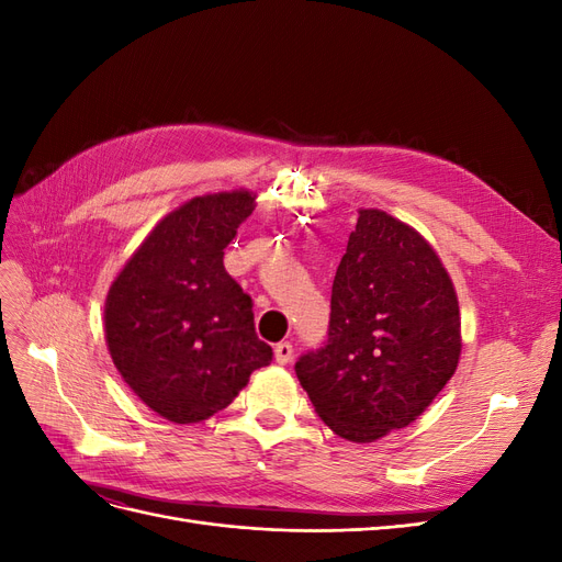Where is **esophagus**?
<instances>
[{
  "mask_svg": "<svg viewBox=\"0 0 562 562\" xmlns=\"http://www.w3.org/2000/svg\"><path fill=\"white\" fill-rule=\"evenodd\" d=\"M274 359H277V363H281V366L291 363V359H293V345H291V342H279V345L274 347Z\"/></svg>",
  "mask_w": 562,
  "mask_h": 562,
  "instance_id": "esophagus-1",
  "label": "esophagus"
}]
</instances>
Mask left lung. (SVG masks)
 Wrapping results in <instances>:
<instances>
[{"label":"left lung","mask_w":562,"mask_h":562,"mask_svg":"<svg viewBox=\"0 0 562 562\" xmlns=\"http://www.w3.org/2000/svg\"><path fill=\"white\" fill-rule=\"evenodd\" d=\"M459 351V304L434 248L384 211H359L328 339L295 363L318 417L353 443L403 429L454 375Z\"/></svg>","instance_id":"left-lung-1"}]
</instances>
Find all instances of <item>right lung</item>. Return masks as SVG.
Segmentation results:
<instances>
[{
	"label": "right lung",
	"instance_id": "1",
	"mask_svg": "<svg viewBox=\"0 0 562 562\" xmlns=\"http://www.w3.org/2000/svg\"><path fill=\"white\" fill-rule=\"evenodd\" d=\"M252 201L250 192L187 201L149 232L108 293L116 370L135 396L176 424L223 411L274 356L255 335L250 295L223 265Z\"/></svg>",
	"mask_w": 562,
	"mask_h": 562
}]
</instances>
